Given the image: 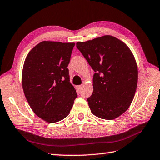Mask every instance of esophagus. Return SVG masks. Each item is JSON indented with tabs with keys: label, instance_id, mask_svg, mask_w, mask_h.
I'll return each mask as SVG.
<instances>
[{
	"label": "esophagus",
	"instance_id": "1",
	"mask_svg": "<svg viewBox=\"0 0 160 160\" xmlns=\"http://www.w3.org/2000/svg\"><path fill=\"white\" fill-rule=\"evenodd\" d=\"M82 85H78V90H80V89L82 88Z\"/></svg>",
	"mask_w": 160,
	"mask_h": 160
}]
</instances>
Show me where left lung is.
<instances>
[{"label": "left lung", "instance_id": "obj_1", "mask_svg": "<svg viewBox=\"0 0 160 160\" xmlns=\"http://www.w3.org/2000/svg\"><path fill=\"white\" fill-rule=\"evenodd\" d=\"M76 47L94 70L93 92L88 98L92 113L112 120L128 109L136 90L138 67L131 51L114 37L78 42Z\"/></svg>", "mask_w": 160, "mask_h": 160}]
</instances>
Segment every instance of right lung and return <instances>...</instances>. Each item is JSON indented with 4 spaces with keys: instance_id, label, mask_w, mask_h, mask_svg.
<instances>
[{
    "instance_id": "1",
    "label": "right lung",
    "mask_w": 160,
    "mask_h": 160,
    "mask_svg": "<svg viewBox=\"0 0 160 160\" xmlns=\"http://www.w3.org/2000/svg\"><path fill=\"white\" fill-rule=\"evenodd\" d=\"M75 43L40 42L29 51L22 70V88L35 114L48 123L69 114L77 97L68 66Z\"/></svg>"
}]
</instances>
